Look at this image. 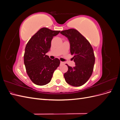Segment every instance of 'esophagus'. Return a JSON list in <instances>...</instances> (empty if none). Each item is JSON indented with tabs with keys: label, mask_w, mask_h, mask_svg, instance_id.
<instances>
[{
	"label": "esophagus",
	"mask_w": 120,
	"mask_h": 120,
	"mask_svg": "<svg viewBox=\"0 0 120 120\" xmlns=\"http://www.w3.org/2000/svg\"><path fill=\"white\" fill-rule=\"evenodd\" d=\"M60 64H64V62H63V61H60Z\"/></svg>",
	"instance_id": "34e87169"
}]
</instances>
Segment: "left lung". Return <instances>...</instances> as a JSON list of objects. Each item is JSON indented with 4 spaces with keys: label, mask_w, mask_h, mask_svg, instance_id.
Returning <instances> with one entry per match:
<instances>
[{
    "label": "left lung",
    "mask_w": 120,
    "mask_h": 120,
    "mask_svg": "<svg viewBox=\"0 0 120 120\" xmlns=\"http://www.w3.org/2000/svg\"><path fill=\"white\" fill-rule=\"evenodd\" d=\"M70 44V52L73 56L75 66H68L64 78L68 84L74 86L83 85L88 81L93 71L95 57L92 46L83 35L75 29L61 31Z\"/></svg>",
    "instance_id": "obj_1"
}]
</instances>
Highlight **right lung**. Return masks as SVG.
<instances>
[{
    "label": "right lung",
    "mask_w": 120,
    "mask_h": 120,
    "mask_svg": "<svg viewBox=\"0 0 120 120\" xmlns=\"http://www.w3.org/2000/svg\"><path fill=\"white\" fill-rule=\"evenodd\" d=\"M60 31L45 27L40 29L25 47L24 64L28 77L35 85L48 84L51 81L53 72L60 66L59 59L52 60L45 54L50 50L53 37Z\"/></svg>",
    "instance_id": "obj_1"
}]
</instances>
